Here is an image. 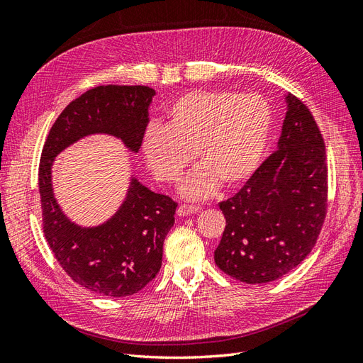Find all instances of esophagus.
I'll return each mask as SVG.
<instances>
[{"label":"esophagus","instance_id":"esophagus-1","mask_svg":"<svg viewBox=\"0 0 363 363\" xmlns=\"http://www.w3.org/2000/svg\"><path fill=\"white\" fill-rule=\"evenodd\" d=\"M200 211V207L196 206H189V204H182L179 208H177V215L179 216H189V215H194Z\"/></svg>","mask_w":363,"mask_h":363}]
</instances>
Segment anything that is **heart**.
Here are the masks:
<instances>
[{
    "label": "heart",
    "mask_w": 363,
    "mask_h": 363,
    "mask_svg": "<svg viewBox=\"0 0 363 363\" xmlns=\"http://www.w3.org/2000/svg\"><path fill=\"white\" fill-rule=\"evenodd\" d=\"M168 116V125L147 128L142 151L164 183H177L196 152L201 167L182 186L186 199H207L221 183L239 188L259 169L272 127L271 107L262 95L195 91L180 96Z\"/></svg>",
    "instance_id": "obj_1"
}]
</instances>
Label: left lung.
Segmentation results:
<instances>
[{
  "label": "left lung",
  "mask_w": 363,
  "mask_h": 363,
  "mask_svg": "<svg viewBox=\"0 0 363 363\" xmlns=\"http://www.w3.org/2000/svg\"><path fill=\"white\" fill-rule=\"evenodd\" d=\"M277 151L235 196L219 203L225 216L216 267L248 284L280 279L312 251L325 218V147L303 101L288 94Z\"/></svg>",
  "instance_id": "1"
}]
</instances>
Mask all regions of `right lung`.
Masks as SVG:
<instances>
[{
	"label": "right lung",
	"instance_id": "obj_1",
	"mask_svg": "<svg viewBox=\"0 0 363 363\" xmlns=\"http://www.w3.org/2000/svg\"><path fill=\"white\" fill-rule=\"evenodd\" d=\"M156 91L148 86H98L59 115L42 150L39 194L43 233L65 272L80 286L106 296H128L156 277L163 240L174 225L177 204L150 191L135 175L113 216L83 227L63 213L52 191L51 168L60 152L91 135H108L138 152Z\"/></svg>",
	"mask_w": 363,
	"mask_h": 363
}]
</instances>
